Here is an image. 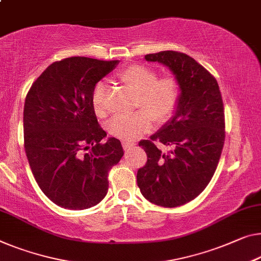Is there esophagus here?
<instances>
[{"mask_svg":"<svg viewBox=\"0 0 261 261\" xmlns=\"http://www.w3.org/2000/svg\"><path fill=\"white\" fill-rule=\"evenodd\" d=\"M135 144L134 143H129V142H123V147L125 150H130L131 147H134Z\"/></svg>","mask_w":261,"mask_h":261,"instance_id":"1","label":"esophagus"}]
</instances>
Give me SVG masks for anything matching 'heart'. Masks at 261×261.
I'll list each match as a JSON object with an SVG mask.
<instances>
[{
  "instance_id": "b5f03b06",
  "label": "heart",
  "mask_w": 261,
  "mask_h": 261,
  "mask_svg": "<svg viewBox=\"0 0 261 261\" xmlns=\"http://www.w3.org/2000/svg\"><path fill=\"white\" fill-rule=\"evenodd\" d=\"M122 81L138 95V111L130 116H116L109 123V130L115 137L131 142L152 129V117L163 124L171 118L178 107L180 84L174 77L166 76L157 80V73L143 64H132L119 73ZM107 87L103 82L93 88L91 100L98 116L106 112Z\"/></svg>"
}]
</instances>
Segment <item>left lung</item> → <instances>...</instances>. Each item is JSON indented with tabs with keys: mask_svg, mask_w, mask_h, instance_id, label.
I'll list each match as a JSON object with an SVG mask.
<instances>
[{
	"mask_svg": "<svg viewBox=\"0 0 261 261\" xmlns=\"http://www.w3.org/2000/svg\"><path fill=\"white\" fill-rule=\"evenodd\" d=\"M144 58L169 68L180 97L172 117L139 143L147 162L138 170L137 184L150 203L176 207L199 196L215 174L225 142L223 99L215 77L192 57L161 51ZM155 141L171 150L163 153Z\"/></svg>",
	"mask_w": 261,
	"mask_h": 261,
	"instance_id": "left-lung-1",
	"label": "left lung"
}]
</instances>
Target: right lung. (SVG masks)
I'll list each match as a JSON object with an SVG mask.
<instances>
[{
  "mask_svg": "<svg viewBox=\"0 0 261 261\" xmlns=\"http://www.w3.org/2000/svg\"><path fill=\"white\" fill-rule=\"evenodd\" d=\"M119 61L69 57L50 64L34 82L23 111L24 149L40 189L69 210L90 208L109 189L108 172L124 151L107 137L92 107L96 84Z\"/></svg>",
  "mask_w": 261,
  "mask_h": 261,
  "instance_id": "right-lung-1",
  "label": "right lung"
}]
</instances>
